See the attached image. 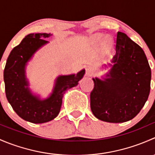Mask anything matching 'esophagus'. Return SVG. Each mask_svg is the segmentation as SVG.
<instances>
[{
  "label": "esophagus",
  "mask_w": 155,
  "mask_h": 155,
  "mask_svg": "<svg viewBox=\"0 0 155 155\" xmlns=\"http://www.w3.org/2000/svg\"><path fill=\"white\" fill-rule=\"evenodd\" d=\"M87 76H91L94 74V68L91 66H87L86 68V71H85Z\"/></svg>",
  "instance_id": "1"
}]
</instances>
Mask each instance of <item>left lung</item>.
<instances>
[{"mask_svg":"<svg viewBox=\"0 0 155 155\" xmlns=\"http://www.w3.org/2000/svg\"><path fill=\"white\" fill-rule=\"evenodd\" d=\"M112 63L109 78L93 79L91 109L101 121L125 122L140 112L148 100L151 68L143 48L122 32L116 34Z\"/></svg>","mask_w":155,"mask_h":155,"instance_id":"obj_1","label":"left lung"}]
</instances>
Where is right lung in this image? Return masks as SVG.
I'll use <instances>...</instances> for the list:
<instances>
[{"label": "right lung", "mask_w": 155, "mask_h": 155, "mask_svg": "<svg viewBox=\"0 0 155 155\" xmlns=\"http://www.w3.org/2000/svg\"><path fill=\"white\" fill-rule=\"evenodd\" d=\"M50 34H30L13 48L7 58L4 71L5 92L7 101L13 110L22 119L34 124L48 122L60 112L64 94L78 85L83 77L85 70L77 74L60 76L56 79L52 94L47 99L40 101L30 92L27 86L25 65L34 53L48 43L44 39Z\"/></svg>", "instance_id": "1"}]
</instances>
